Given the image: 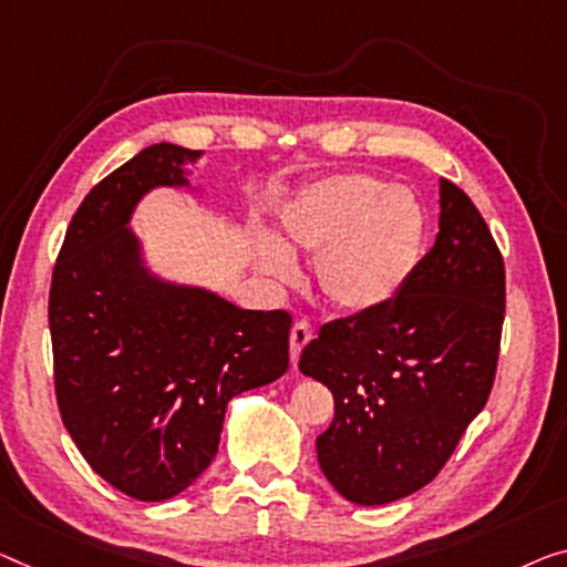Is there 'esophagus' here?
<instances>
[{
  "mask_svg": "<svg viewBox=\"0 0 567 567\" xmlns=\"http://www.w3.org/2000/svg\"><path fill=\"white\" fill-rule=\"evenodd\" d=\"M312 336H316V333H312V326L308 323V320H298V323L292 326V331H290V359H292V367L298 364L300 353L312 341Z\"/></svg>",
  "mask_w": 567,
  "mask_h": 567,
  "instance_id": "esophagus-1",
  "label": "esophagus"
}]
</instances>
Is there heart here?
Here are the masks:
<instances>
[{
  "instance_id": "obj_1",
  "label": "heart",
  "mask_w": 567,
  "mask_h": 567,
  "mask_svg": "<svg viewBox=\"0 0 567 567\" xmlns=\"http://www.w3.org/2000/svg\"><path fill=\"white\" fill-rule=\"evenodd\" d=\"M290 247L317 255L316 282L343 312L392 302L415 272L425 241V208L410 188L367 173H341L302 188L280 214ZM269 275L292 277L290 251H261Z\"/></svg>"
}]
</instances>
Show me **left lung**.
<instances>
[{"label":"left lung","mask_w":567,"mask_h":567,"mask_svg":"<svg viewBox=\"0 0 567 567\" xmlns=\"http://www.w3.org/2000/svg\"><path fill=\"white\" fill-rule=\"evenodd\" d=\"M504 259L458 185L441 177V231L392 302L338 318L300 371L333 392L318 463L343 499L377 506L427 486L492 394Z\"/></svg>","instance_id":"obj_1"}]
</instances>
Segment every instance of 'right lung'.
Returning <instances> with one entry per match:
<instances>
[{"label":"right lung","mask_w":567,"mask_h":567,"mask_svg":"<svg viewBox=\"0 0 567 567\" xmlns=\"http://www.w3.org/2000/svg\"><path fill=\"white\" fill-rule=\"evenodd\" d=\"M198 150L159 142L91 188L68 226L48 320L63 425L122 494L165 502L210 466L231 396L290 364L285 310H241L159 280L126 224L157 185H190Z\"/></svg>","instance_id":"1"}]
</instances>
